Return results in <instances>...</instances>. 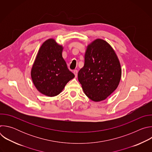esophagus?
Here are the masks:
<instances>
[{
	"label": "esophagus",
	"instance_id": "esophagus-1",
	"mask_svg": "<svg viewBox=\"0 0 152 152\" xmlns=\"http://www.w3.org/2000/svg\"><path fill=\"white\" fill-rule=\"evenodd\" d=\"M73 73L75 74V77H77V70H74V71H73Z\"/></svg>",
	"mask_w": 152,
	"mask_h": 152
}]
</instances>
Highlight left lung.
I'll return each instance as SVG.
<instances>
[{
    "label": "left lung",
    "instance_id": "left-lung-1",
    "mask_svg": "<svg viewBox=\"0 0 152 152\" xmlns=\"http://www.w3.org/2000/svg\"><path fill=\"white\" fill-rule=\"evenodd\" d=\"M77 76L84 93L94 102L106 99L117 89L121 77V65L109 43L97 38L88 45L84 66Z\"/></svg>",
    "mask_w": 152,
    "mask_h": 152
}]
</instances>
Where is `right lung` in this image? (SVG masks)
<instances>
[{"instance_id":"add662e5","label":"right lung","mask_w":152,"mask_h":152,"mask_svg":"<svg viewBox=\"0 0 152 152\" xmlns=\"http://www.w3.org/2000/svg\"><path fill=\"white\" fill-rule=\"evenodd\" d=\"M64 47L54 38L42 43L31 71L32 82L42 94L54 97L60 94L66 84L75 77L62 57Z\"/></svg>"}]
</instances>
